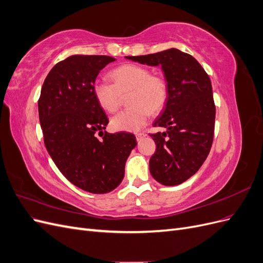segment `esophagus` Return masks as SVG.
Segmentation results:
<instances>
[{
	"label": "esophagus",
	"mask_w": 263,
	"mask_h": 263,
	"mask_svg": "<svg viewBox=\"0 0 263 263\" xmlns=\"http://www.w3.org/2000/svg\"><path fill=\"white\" fill-rule=\"evenodd\" d=\"M145 136H146V135H145L144 133H137V134H136V139H137L138 141H140Z\"/></svg>",
	"instance_id": "34e87169"
}]
</instances>
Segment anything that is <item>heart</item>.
Listing matches in <instances>:
<instances>
[{
  "instance_id": "heart-1",
  "label": "heart",
  "mask_w": 263,
  "mask_h": 263,
  "mask_svg": "<svg viewBox=\"0 0 263 263\" xmlns=\"http://www.w3.org/2000/svg\"><path fill=\"white\" fill-rule=\"evenodd\" d=\"M113 83L105 79H97L93 83V94L99 105L106 112H115L119 106L121 95L132 92L129 109L115 114L110 127L116 132H137L144 127L150 112H158L168 99V84L160 76L139 65L128 63L110 72Z\"/></svg>"
}]
</instances>
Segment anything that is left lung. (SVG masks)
Wrapping results in <instances>:
<instances>
[{"label":"left lung","mask_w":263,"mask_h":263,"mask_svg":"<svg viewBox=\"0 0 263 263\" xmlns=\"http://www.w3.org/2000/svg\"><path fill=\"white\" fill-rule=\"evenodd\" d=\"M125 58L163 71L168 99L154 126L165 132L149 134L157 145L149 170L163 185L181 184L201 168L212 147L216 112L210 78L195 58L176 48Z\"/></svg>","instance_id":"1"}]
</instances>
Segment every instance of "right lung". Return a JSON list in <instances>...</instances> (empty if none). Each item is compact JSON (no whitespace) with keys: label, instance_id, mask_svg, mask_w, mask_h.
<instances>
[{"label":"right lung","instance_id":"add662e5","mask_svg":"<svg viewBox=\"0 0 263 263\" xmlns=\"http://www.w3.org/2000/svg\"><path fill=\"white\" fill-rule=\"evenodd\" d=\"M115 60L74 54L58 62L45 79L38 101L45 146L54 164L73 185L94 194L121 184L127 158L137 145L133 134L104 130L108 118L93 94L100 71Z\"/></svg>","mask_w":263,"mask_h":263}]
</instances>
